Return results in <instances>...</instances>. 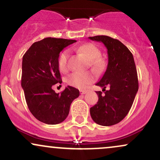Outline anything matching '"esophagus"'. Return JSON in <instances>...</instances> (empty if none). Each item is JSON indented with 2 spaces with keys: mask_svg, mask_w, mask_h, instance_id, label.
<instances>
[{
  "mask_svg": "<svg viewBox=\"0 0 160 160\" xmlns=\"http://www.w3.org/2000/svg\"><path fill=\"white\" fill-rule=\"evenodd\" d=\"M80 92L81 95L86 94V93L87 92V89H81V90H80Z\"/></svg>",
  "mask_w": 160,
  "mask_h": 160,
  "instance_id": "34e87169",
  "label": "esophagus"
}]
</instances>
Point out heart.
Instances as JSON below:
<instances>
[{"label":"heart","mask_w":160,"mask_h":160,"mask_svg":"<svg viewBox=\"0 0 160 160\" xmlns=\"http://www.w3.org/2000/svg\"><path fill=\"white\" fill-rule=\"evenodd\" d=\"M78 52L81 53L89 60V64L94 71L99 72L104 67V62L98 58L101 52L98 47L92 43H84L78 48ZM68 51L65 50L62 52L58 57V66L61 71H65L68 69ZM95 80V75L92 72H74L66 78V82L69 86L77 88H84L90 84Z\"/></svg>","instance_id":"b5f03b06"}]
</instances>
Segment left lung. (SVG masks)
<instances>
[{
    "label": "left lung",
    "mask_w": 160,
    "mask_h": 160,
    "mask_svg": "<svg viewBox=\"0 0 160 160\" xmlns=\"http://www.w3.org/2000/svg\"><path fill=\"white\" fill-rule=\"evenodd\" d=\"M102 42L108 49L107 70L95 85L102 87L97 91L98 101L90 108L92 119L97 124L110 126L120 122L128 114L138 90V80L135 61L129 49L120 40L108 36L89 37ZM108 88V91L106 88Z\"/></svg>",
    "instance_id": "obj_1"
}]
</instances>
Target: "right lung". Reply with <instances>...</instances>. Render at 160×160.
<instances>
[{
	"instance_id": "add662e5",
	"label": "right lung",
	"mask_w": 160,
	"mask_h": 160,
	"mask_svg": "<svg viewBox=\"0 0 160 160\" xmlns=\"http://www.w3.org/2000/svg\"><path fill=\"white\" fill-rule=\"evenodd\" d=\"M75 42L47 38L33 43L23 56L21 84L25 101L33 116L46 124L63 122L71 104L80 95L78 89L70 86L61 93L52 89L53 86L62 82L58 66L59 53Z\"/></svg>"
}]
</instances>
